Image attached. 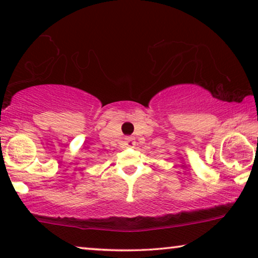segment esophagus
Returning a JSON list of instances; mask_svg holds the SVG:
<instances>
[{"label": "esophagus", "instance_id": "esophagus-1", "mask_svg": "<svg viewBox=\"0 0 258 258\" xmlns=\"http://www.w3.org/2000/svg\"><path fill=\"white\" fill-rule=\"evenodd\" d=\"M125 142H126V146H127V147H134V146H136V138L134 137H126L125 138Z\"/></svg>", "mask_w": 258, "mask_h": 258}]
</instances>
